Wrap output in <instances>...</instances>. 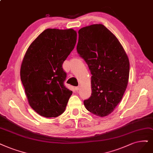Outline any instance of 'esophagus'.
Masks as SVG:
<instances>
[{
	"mask_svg": "<svg viewBox=\"0 0 153 153\" xmlns=\"http://www.w3.org/2000/svg\"><path fill=\"white\" fill-rule=\"evenodd\" d=\"M79 89H80V86H77L75 88V89L76 90V91H77L78 90H79Z\"/></svg>",
	"mask_w": 153,
	"mask_h": 153,
	"instance_id": "obj_1",
	"label": "esophagus"
}]
</instances>
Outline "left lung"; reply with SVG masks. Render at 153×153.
Masks as SVG:
<instances>
[{
	"mask_svg": "<svg viewBox=\"0 0 153 153\" xmlns=\"http://www.w3.org/2000/svg\"><path fill=\"white\" fill-rule=\"evenodd\" d=\"M78 33L77 53L92 74L91 96L84 105L89 111L103 117L114 110L125 93L128 58L117 37L103 25L84 27Z\"/></svg>",
	"mask_w": 153,
	"mask_h": 153,
	"instance_id": "obj_1",
	"label": "left lung"
}]
</instances>
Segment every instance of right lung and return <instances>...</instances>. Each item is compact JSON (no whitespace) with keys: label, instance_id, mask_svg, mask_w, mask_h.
Segmentation results:
<instances>
[{"label":"right lung","instance_id":"1","mask_svg":"<svg viewBox=\"0 0 153 153\" xmlns=\"http://www.w3.org/2000/svg\"><path fill=\"white\" fill-rule=\"evenodd\" d=\"M77 40L73 29H47L27 48L21 80L30 106L39 115L56 117L64 112L72 91L65 88L62 64Z\"/></svg>","mask_w":153,"mask_h":153}]
</instances>
